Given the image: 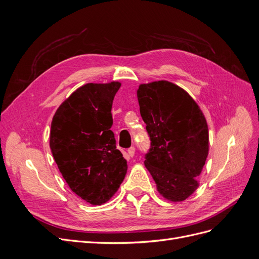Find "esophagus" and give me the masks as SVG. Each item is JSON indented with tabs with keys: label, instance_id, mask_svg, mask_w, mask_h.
<instances>
[{
	"label": "esophagus",
	"instance_id": "1",
	"mask_svg": "<svg viewBox=\"0 0 259 259\" xmlns=\"http://www.w3.org/2000/svg\"><path fill=\"white\" fill-rule=\"evenodd\" d=\"M135 151H136V149H135L134 147H131V148H128V149H127V153H128V155H130V156H134Z\"/></svg>",
	"mask_w": 259,
	"mask_h": 259
}]
</instances>
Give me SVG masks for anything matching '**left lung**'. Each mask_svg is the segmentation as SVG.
Listing matches in <instances>:
<instances>
[{"label": "left lung", "instance_id": "obj_1", "mask_svg": "<svg viewBox=\"0 0 259 259\" xmlns=\"http://www.w3.org/2000/svg\"><path fill=\"white\" fill-rule=\"evenodd\" d=\"M137 98L151 140L145 165L164 199L185 201L198 189L208 154L205 116L189 94L168 81L140 84Z\"/></svg>", "mask_w": 259, "mask_h": 259}]
</instances>
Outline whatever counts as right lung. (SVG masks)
<instances>
[{
    "label": "right lung",
    "instance_id": "right-lung-1",
    "mask_svg": "<svg viewBox=\"0 0 259 259\" xmlns=\"http://www.w3.org/2000/svg\"><path fill=\"white\" fill-rule=\"evenodd\" d=\"M120 82L88 83L55 112L50 147L59 171L76 195L101 205L119 189L127 162L115 146L111 108Z\"/></svg>",
    "mask_w": 259,
    "mask_h": 259
}]
</instances>
